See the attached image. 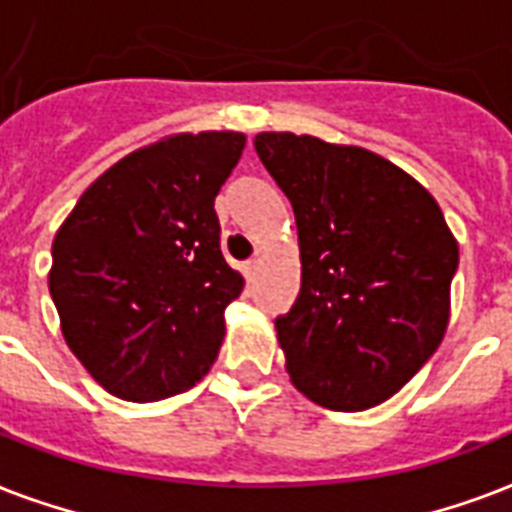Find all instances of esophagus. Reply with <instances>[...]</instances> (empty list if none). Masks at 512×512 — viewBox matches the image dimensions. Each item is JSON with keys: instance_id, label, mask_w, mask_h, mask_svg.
Instances as JSON below:
<instances>
[{"instance_id": "esophagus-1", "label": "esophagus", "mask_w": 512, "mask_h": 512, "mask_svg": "<svg viewBox=\"0 0 512 512\" xmlns=\"http://www.w3.org/2000/svg\"><path fill=\"white\" fill-rule=\"evenodd\" d=\"M261 264H264V259H261V256H253V259L245 264V277H248V280H253V277L261 272Z\"/></svg>"}]
</instances>
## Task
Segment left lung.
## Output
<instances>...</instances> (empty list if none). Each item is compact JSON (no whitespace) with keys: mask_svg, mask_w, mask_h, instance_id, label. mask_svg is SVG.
I'll return each instance as SVG.
<instances>
[{"mask_svg":"<svg viewBox=\"0 0 512 512\" xmlns=\"http://www.w3.org/2000/svg\"><path fill=\"white\" fill-rule=\"evenodd\" d=\"M291 200L301 291L275 320L293 387L331 411L392 398L438 350L459 245L417 178L363 146L259 133Z\"/></svg>","mask_w":512,"mask_h":512,"instance_id":"obj_1","label":"left lung"}]
</instances>
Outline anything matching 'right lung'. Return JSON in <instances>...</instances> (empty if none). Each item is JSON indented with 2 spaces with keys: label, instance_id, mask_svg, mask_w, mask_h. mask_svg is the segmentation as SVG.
Instances as JSON below:
<instances>
[{
  "label": "right lung",
  "instance_id": "add662e5",
  "mask_svg": "<svg viewBox=\"0 0 512 512\" xmlns=\"http://www.w3.org/2000/svg\"><path fill=\"white\" fill-rule=\"evenodd\" d=\"M245 149L235 130L173 133L95 178L53 240L50 296L87 374L152 403L208 374L243 275L221 256L213 200Z\"/></svg>",
  "mask_w": 512,
  "mask_h": 512
}]
</instances>
